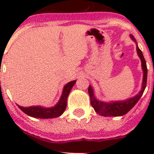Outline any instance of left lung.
Wrapping results in <instances>:
<instances>
[{"mask_svg": "<svg viewBox=\"0 0 154 154\" xmlns=\"http://www.w3.org/2000/svg\"><path fill=\"white\" fill-rule=\"evenodd\" d=\"M130 38L137 44V54H138V56L140 57L141 60L143 72L141 90L135 96L126 99V100L106 103V102L100 101V100H98L96 99V96H95V94H94L92 87L89 85V89H88V92H89V97H90L91 105L94 108L95 111L98 114L103 116H121L126 114L137 104V103L139 101V99H140L144 90L146 89V79H147V68H146V61L144 59L142 51H141V50L139 48L138 45H137V42L136 41L135 38L133 35H130Z\"/></svg>", "mask_w": 154, "mask_h": 154, "instance_id": "obj_1", "label": "left lung"}]
</instances>
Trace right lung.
<instances>
[{
  "mask_svg": "<svg viewBox=\"0 0 154 154\" xmlns=\"http://www.w3.org/2000/svg\"><path fill=\"white\" fill-rule=\"evenodd\" d=\"M75 80L69 82V83L64 86L62 94L61 96L59 101L58 102L55 106L46 108L41 106H34L23 107L18 106L19 109L23 111L25 114L30 116L31 117L40 118V119H51L60 116L65 111L67 106V98L70 92L71 89L75 83Z\"/></svg>",
  "mask_w": 154,
  "mask_h": 154,
  "instance_id": "add662e5",
  "label": "right lung"
}]
</instances>
